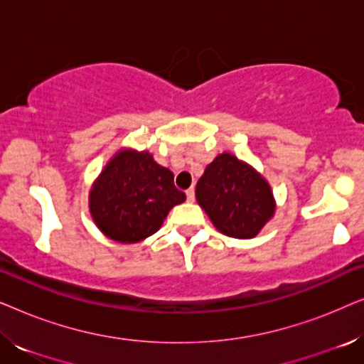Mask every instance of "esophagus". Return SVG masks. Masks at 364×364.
Listing matches in <instances>:
<instances>
[{
	"label": "esophagus",
	"instance_id": "obj_1",
	"mask_svg": "<svg viewBox=\"0 0 364 364\" xmlns=\"http://www.w3.org/2000/svg\"><path fill=\"white\" fill-rule=\"evenodd\" d=\"M186 196H187V200H188V202H193V200H196V191H193V187L187 188V191H186Z\"/></svg>",
	"mask_w": 364,
	"mask_h": 364
}]
</instances>
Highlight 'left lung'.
Listing matches in <instances>:
<instances>
[{
	"instance_id": "1",
	"label": "left lung",
	"mask_w": 364,
	"mask_h": 364,
	"mask_svg": "<svg viewBox=\"0 0 364 364\" xmlns=\"http://www.w3.org/2000/svg\"><path fill=\"white\" fill-rule=\"evenodd\" d=\"M196 197L218 232L233 238H253L275 213L268 182L248 164L223 152L198 178Z\"/></svg>"
}]
</instances>
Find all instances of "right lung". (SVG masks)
I'll use <instances>...</instances> for the list:
<instances>
[{"label":"right lung","mask_w":364,"mask_h":364,"mask_svg":"<svg viewBox=\"0 0 364 364\" xmlns=\"http://www.w3.org/2000/svg\"><path fill=\"white\" fill-rule=\"evenodd\" d=\"M186 200L173 186V173L152 154L119 151L99 173L89 192V210L99 230L111 240L136 243L156 233L168 210Z\"/></svg>","instance_id":"obj_1"}]
</instances>
